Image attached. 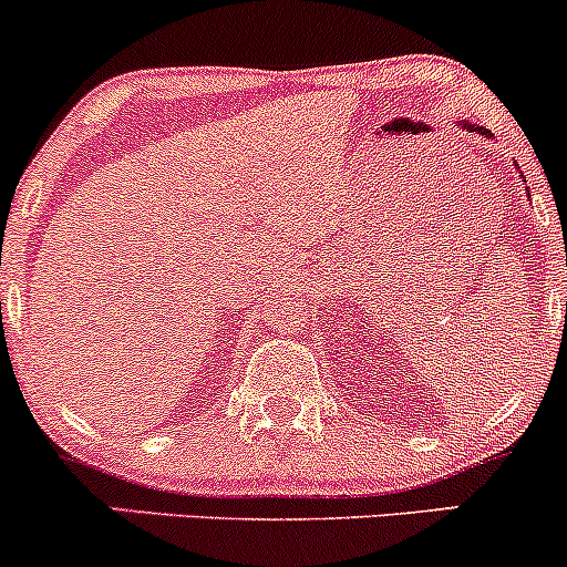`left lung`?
<instances>
[{"mask_svg": "<svg viewBox=\"0 0 567 567\" xmlns=\"http://www.w3.org/2000/svg\"><path fill=\"white\" fill-rule=\"evenodd\" d=\"M458 122H461V127H466V131H470V133H481L483 138H492V133H488L486 127H481V125H472L470 120H458ZM518 177L524 179V174H518Z\"/></svg>", "mask_w": 567, "mask_h": 567, "instance_id": "obj_1", "label": "left lung"}]
</instances>
